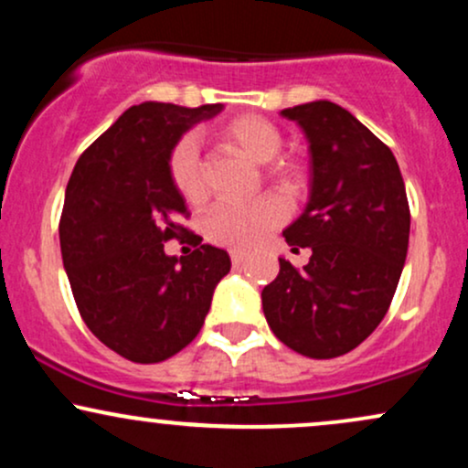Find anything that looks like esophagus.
Masks as SVG:
<instances>
[{"label":"esophagus","instance_id":"34e87169","mask_svg":"<svg viewBox=\"0 0 468 468\" xmlns=\"http://www.w3.org/2000/svg\"><path fill=\"white\" fill-rule=\"evenodd\" d=\"M249 260V255H246L244 250H233L230 252V261H233L235 266H239V264H244V261Z\"/></svg>","mask_w":468,"mask_h":468}]
</instances>
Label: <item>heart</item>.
I'll return each mask as SVG.
<instances>
[{"instance_id": "obj_1", "label": "heart", "mask_w": 468, "mask_h": 468, "mask_svg": "<svg viewBox=\"0 0 468 468\" xmlns=\"http://www.w3.org/2000/svg\"><path fill=\"white\" fill-rule=\"evenodd\" d=\"M213 136L229 149L257 165L271 163L282 152L283 138L275 122L257 114H239L213 127ZM169 176L176 191L196 204L204 196L200 149L193 138H182L169 155ZM266 178L282 196H297L303 189V169L292 160H279L266 169ZM283 219V207L275 197H260L250 204H216L202 219L208 241L233 250H249L260 244Z\"/></svg>"}]
</instances>
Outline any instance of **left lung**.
<instances>
[{
	"mask_svg": "<svg viewBox=\"0 0 468 468\" xmlns=\"http://www.w3.org/2000/svg\"><path fill=\"white\" fill-rule=\"evenodd\" d=\"M282 116L302 127L313 155L308 207L283 238L313 255L303 271L279 257L261 305L283 346L335 358L388 314L410 246V202L391 149L341 105L313 101Z\"/></svg>",
	"mask_w": 468,
	"mask_h": 468,
	"instance_id": "obj_1",
	"label": "left lung"
}]
</instances>
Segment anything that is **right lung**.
I'll use <instances>...</instances> for the list:
<instances>
[{"mask_svg": "<svg viewBox=\"0 0 468 468\" xmlns=\"http://www.w3.org/2000/svg\"><path fill=\"white\" fill-rule=\"evenodd\" d=\"M222 105H133L80 154L69 176L58 239L74 302L92 335L127 361L160 363L197 336L227 250L196 239L185 257L165 241L189 233L169 155Z\"/></svg>", "mask_w": 468, "mask_h": 468, "instance_id": "right-lung-1", "label": "right lung"}]
</instances>
